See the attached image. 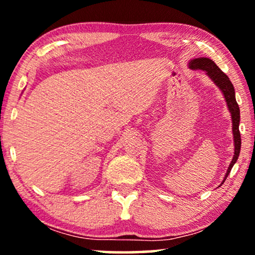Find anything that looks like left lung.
Here are the masks:
<instances>
[{"mask_svg": "<svg viewBox=\"0 0 255 255\" xmlns=\"http://www.w3.org/2000/svg\"><path fill=\"white\" fill-rule=\"evenodd\" d=\"M189 67L193 69H201V71H205L208 73V75L212 79V81H214L216 85L221 88L223 94H224L229 110L230 113H231L233 137H235V155H233L232 161L230 163L228 172H226V175L224 177V181H225L230 172H231L233 165L236 163L237 159H238L239 152H240V145H242V138H240V132H239L240 110H239L238 103H237L236 101L235 88H233V85L232 82L230 81L229 76L226 75L224 72H222V69L209 58L194 59V60H191L189 62ZM224 181H223V182H224Z\"/></svg>", "mask_w": 255, "mask_h": 255, "instance_id": "left-lung-1", "label": "left lung"}]
</instances>
